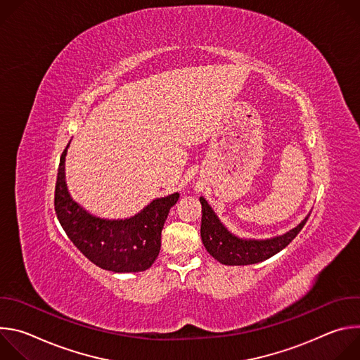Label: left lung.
Masks as SVG:
<instances>
[{"label":"left lung","instance_id":"obj_1","mask_svg":"<svg viewBox=\"0 0 360 360\" xmlns=\"http://www.w3.org/2000/svg\"><path fill=\"white\" fill-rule=\"evenodd\" d=\"M202 205L200 238L210 255L224 265H252L269 259L286 248L304 226L307 215L296 228L271 239H242L231 233L215 215L207 199L199 198Z\"/></svg>","mask_w":360,"mask_h":360}]
</instances>
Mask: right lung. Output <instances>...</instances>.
I'll use <instances>...</instances> for the list:
<instances>
[{
	"instance_id": "1",
	"label": "right lung",
	"mask_w": 360,
	"mask_h": 360,
	"mask_svg": "<svg viewBox=\"0 0 360 360\" xmlns=\"http://www.w3.org/2000/svg\"><path fill=\"white\" fill-rule=\"evenodd\" d=\"M64 149L56 184L57 218L71 242L96 266L118 274L142 272L160 255L161 232L179 193L153 199L127 219H102L86 212L70 195L65 182Z\"/></svg>"
}]
</instances>
